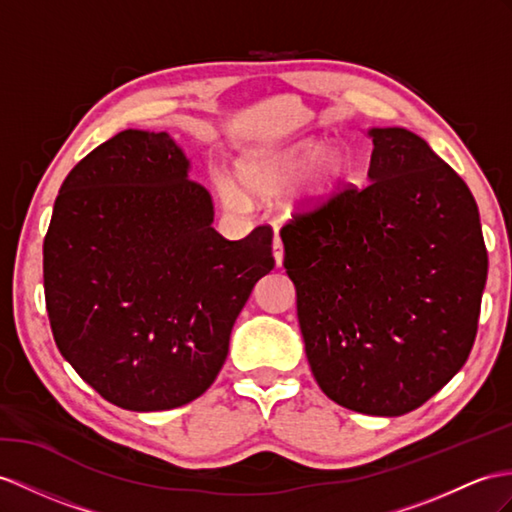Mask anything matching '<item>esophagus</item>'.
<instances>
[{"mask_svg": "<svg viewBox=\"0 0 512 512\" xmlns=\"http://www.w3.org/2000/svg\"><path fill=\"white\" fill-rule=\"evenodd\" d=\"M273 260H276L278 267L282 265V260H284V247H282V241H280L278 234H276V239H273Z\"/></svg>", "mask_w": 512, "mask_h": 512, "instance_id": "obj_1", "label": "esophagus"}]
</instances>
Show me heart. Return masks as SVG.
Segmentation results:
<instances>
[{
  "instance_id": "obj_1",
  "label": "heart",
  "mask_w": 512,
  "mask_h": 512,
  "mask_svg": "<svg viewBox=\"0 0 512 512\" xmlns=\"http://www.w3.org/2000/svg\"><path fill=\"white\" fill-rule=\"evenodd\" d=\"M350 173V158L339 145L321 139H302L276 149H256L236 160V178L249 195L260 199L280 197L297 189L295 202L304 210H321L341 193ZM221 202L232 210H245L247 197L232 180L221 178Z\"/></svg>"
}]
</instances>
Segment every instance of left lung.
<instances>
[{
  "label": "left lung",
  "mask_w": 512,
  "mask_h": 512,
  "mask_svg": "<svg viewBox=\"0 0 512 512\" xmlns=\"http://www.w3.org/2000/svg\"><path fill=\"white\" fill-rule=\"evenodd\" d=\"M365 189H347L280 236L306 358L356 413L419 408L465 365L489 256L469 186L404 128H371Z\"/></svg>",
  "instance_id": "1"
}]
</instances>
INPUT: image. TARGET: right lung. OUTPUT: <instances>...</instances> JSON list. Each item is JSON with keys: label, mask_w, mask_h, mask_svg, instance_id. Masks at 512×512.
<instances>
[{"label": "right lung", "mask_w": 512, "mask_h": 512, "mask_svg": "<svg viewBox=\"0 0 512 512\" xmlns=\"http://www.w3.org/2000/svg\"><path fill=\"white\" fill-rule=\"evenodd\" d=\"M167 132L123 130L60 186L43 243L49 326L62 358L134 413L197 400L226 363L273 232L228 241Z\"/></svg>", "instance_id": "1"}]
</instances>
